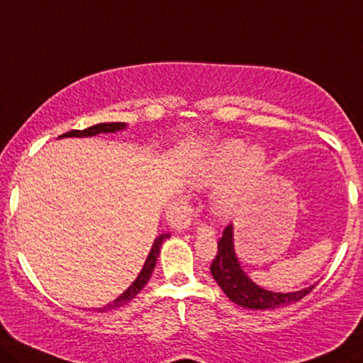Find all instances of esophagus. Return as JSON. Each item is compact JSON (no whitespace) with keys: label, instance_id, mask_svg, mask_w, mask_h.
<instances>
[{"label":"esophagus","instance_id":"esophagus-1","mask_svg":"<svg viewBox=\"0 0 363 363\" xmlns=\"http://www.w3.org/2000/svg\"><path fill=\"white\" fill-rule=\"evenodd\" d=\"M197 231L200 235H208V236H213L216 231H215V226H212V225H207V223H202L197 228Z\"/></svg>","mask_w":363,"mask_h":363}]
</instances>
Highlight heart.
<instances>
[{"mask_svg": "<svg viewBox=\"0 0 363 363\" xmlns=\"http://www.w3.org/2000/svg\"><path fill=\"white\" fill-rule=\"evenodd\" d=\"M266 155L261 148H247L241 140H228L218 145L203 161H200L196 181L200 186H212L234 176L215 194V210L230 215L238 208L247 189L262 176Z\"/></svg>", "mask_w": 363, "mask_h": 363, "instance_id": "b5f03b06", "label": "heart"}]
</instances>
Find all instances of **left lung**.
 <instances>
[{"instance_id":"8db88e82","label":"left lung","mask_w":363,"mask_h":363,"mask_svg":"<svg viewBox=\"0 0 363 363\" xmlns=\"http://www.w3.org/2000/svg\"><path fill=\"white\" fill-rule=\"evenodd\" d=\"M210 272L231 301L240 306L250 308V310H272V308L291 305V303L305 298L315 289V285H311L300 291H294V294H274V291L264 290L251 282L242 272L235 256L233 226L231 225L226 226L218 240V251L210 266Z\"/></svg>"}]
</instances>
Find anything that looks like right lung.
<instances>
[{"label":"right lung","mask_w":363,"mask_h":363,"mask_svg":"<svg viewBox=\"0 0 363 363\" xmlns=\"http://www.w3.org/2000/svg\"><path fill=\"white\" fill-rule=\"evenodd\" d=\"M123 127H125V123H122V122L97 123V125L88 127V128H84V130H69V132L60 135V138L62 137H93V135H97V133H113V132H117V130H122ZM166 238H169V233H167V235H160L158 238H156L155 242H153V246H151V251L148 254L147 262H145V266L142 269V272H140V275L137 277V280H135V282L130 285L128 289L123 291V294L118 296L116 301L109 303V305L104 306V308H97V311L116 310V308H118V306L127 305L130 300H133L135 296L140 294V290H142L143 286L148 284L151 274H153L155 266H156V259H158V256H160L161 245H163V241L166 240Z\"/></svg>","instance_id":"add662e5"}]
</instances>
